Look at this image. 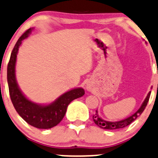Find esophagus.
Wrapping results in <instances>:
<instances>
[{"label":"esophagus","instance_id":"1","mask_svg":"<svg viewBox=\"0 0 158 158\" xmlns=\"http://www.w3.org/2000/svg\"><path fill=\"white\" fill-rule=\"evenodd\" d=\"M86 88H87V89H88V90H90V89H91V88H90V85H87Z\"/></svg>","mask_w":158,"mask_h":158}]
</instances>
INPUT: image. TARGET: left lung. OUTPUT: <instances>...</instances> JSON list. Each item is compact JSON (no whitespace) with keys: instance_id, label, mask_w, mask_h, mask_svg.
Instances as JSON below:
<instances>
[{"instance_id":"obj_1","label":"left lung","mask_w":158,"mask_h":158,"mask_svg":"<svg viewBox=\"0 0 158 158\" xmlns=\"http://www.w3.org/2000/svg\"><path fill=\"white\" fill-rule=\"evenodd\" d=\"M151 93L150 91L148 93V96H147L146 99H144L143 102L142 103L141 106L140 107L138 110L135 113L132 115V116H129V117L126 118L124 120H120V121H116V122H110V121H106V120H102V118L98 115L97 110L96 111V113L93 114V120L94 121V123L97 125L99 127L102 128V129H106V130H116V129H121V128L125 127L128 126V125L131 124L132 122H134V120L141 114L143 112L144 109L146 108L147 105H148V102L149 101L150 96H151Z\"/></svg>"}]
</instances>
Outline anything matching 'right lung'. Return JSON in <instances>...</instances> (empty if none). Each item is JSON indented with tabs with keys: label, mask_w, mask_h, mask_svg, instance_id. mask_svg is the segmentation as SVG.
Returning a JSON list of instances; mask_svg holds the SVG:
<instances>
[{
	"label": "right lung",
	"mask_w": 158,
	"mask_h": 158,
	"mask_svg": "<svg viewBox=\"0 0 158 158\" xmlns=\"http://www.w3.org/2000/svg\"><path fill=\"white\" fill-rule=\"evenodd\" d=\"M31 31V28L26 31L20 37L12 50L7 65V76L9 93L15 110L24 120L38 129H50L62 121L69 104L74 99L83 96L85 91L82 88L74 89L62 94L55 102L45 106L35 103L23 95L15 78V64L21 42L28 36Z\"/></svg>",
	"instance_id": "right-lung-1"
}]
</instances>
